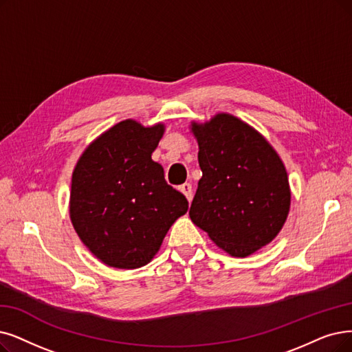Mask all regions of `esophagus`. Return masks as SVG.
I'll list each match as a JSON object with an SVG mask.
<instances>
[{
    "mask_svg": "<svg viewBox=\"0 0 352 352\" xmlns=\"http://www.w3.org/2000/svg\"><path fill=\"white\" fill-rule=\"evenodd\" d=\"M180 192L184 193L185 196H186V199L190 202L192 201V196H193V192H192V185L190 184H184V185H180Z\"/></svg>",
    "mask_w": 352,
    "mask_h": 352,
    "instance_id": "1",
    "label": "esophagus"
}]
</instances>
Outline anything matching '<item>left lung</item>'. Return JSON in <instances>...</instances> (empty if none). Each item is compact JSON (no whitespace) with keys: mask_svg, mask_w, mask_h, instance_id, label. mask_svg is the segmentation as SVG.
<instances>
[{"mask_svg":"<svg viewBox=\"0 0 352 352\" xmlns=\"http://www.w3.org/2000/svg\"><path fill=\"white\" fill-rule=\"evenodd\" d=\"M202 177L190 205L195 225L232 257H247L272 243L290 209L285 164L248 124L217 114L192 124Z\"/></svg>","mask_w":352,"mask_h":352,"instance_id":"8db88e82","label":"left lung"}]
</instances>
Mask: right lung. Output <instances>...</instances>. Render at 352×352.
I'll return each mask as SVG.
<instances>
[{"label":"right lung","instance_id":"add662e5","mask_svg":"<svg viewBox=\"0 0 352 352\" xmlns=\"http://www.w3.org/2000/svg\"><path fill=\"white\" fill-rule=\"evenodd\" d=\"M164 125L125 120L92 142L72 175L69 212L82 243L104 264L138 269L156 256L188 199L151 160Z\"/></svg>","mask_w":352,"mask_h":352}]
</instances>
